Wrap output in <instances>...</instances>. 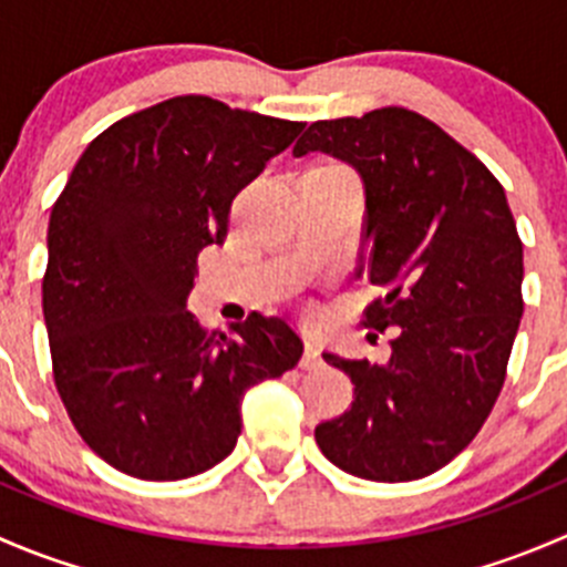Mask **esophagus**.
<instances>
[{"mask_svg":"<svg viewBox=\"0 0 567 567\" xmlns=\"http://www.w3.org/2000/svg\"><path fill=\"white\" fill-rule=\"evenodd\" d=\"M320 364H323V359H320L318 340L307 337V340H305V357H301V368H305V370H318Z\"/></svg>","mask_w":567,"mask_h":567,"instance_id":"obj_1","label":"esophagus"}]
</instances>
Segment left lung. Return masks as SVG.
Here are the masks:
<instances>
[{
    "mask_svg": "<svg viewBox=\"0 0 567 567\" xmlns=\"http://www.w3.org/2000/svg\"><path fill=\"white\" fill-rule=\"evenodd\" d=\"M312 151L362 175L364 271L384 290L362 323L394 331L386 364L323 353L351 375L353 403L316 442L353 477H427L468 447L505 386L524 312L516 219L494 173L411 109L318 120L293 156Z\"/></svg>",
    "mask_w": 567,
    "mask_h": 567,
    "instance_id": "8db88e82",
    "label": "left lung"
}]
</instances>
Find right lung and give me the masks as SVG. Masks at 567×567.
<instances>
[{
    "label": "right lung",
    "instance_id": "add662e5",
    "mask_svg": "<svg viewBox=\"0 0 567 567\" xmlns=\"http://www.w3.org/2000/svg\"><path fill=\"white\" fill-rule=\"evenodd\" d=\"M305 123L175 95L101 131L49 219L43 318L51 370L79 436L140 480L225 461L249 386L299 364L285 318L230 334L186 310L205 247L225 244L236 194Z\"/></svg>",
    "mask_w": 567,
    "mask_h": 567
}]
</instances>
